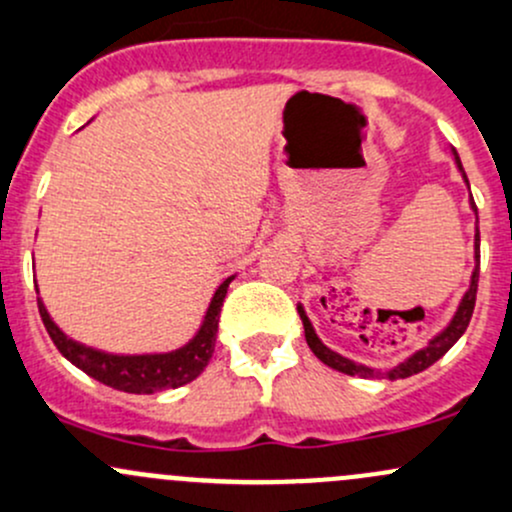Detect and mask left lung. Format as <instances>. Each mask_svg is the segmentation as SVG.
<instances>
[{"instance_id":"8db88e82","label":"left lung","mask_w":512,"mask_h":512,"mask_svg":"<svg viewBox=\"0 0 512 512\" xmlns=\"http://www.w3.org/2000/svg\"><path fill=\"white\" fill-rule=\"evenodd\" d=\"M456 164H459V169H461V159H459V157H456ZM461 171H464V169H461ZM464 179H466V174H464ZM466 184H469V179H466ZM471 201H473V198H471ZM473 211H476V203H473ZM478 265H481V235H478V230H476V270H473L471 287H469V292L464 294V299H461L459 311H456V316H454V319H451V324L446 326L444 331H441L439 336L434 338L432 343H429L427 348H422V351H417V353L412 355L410 360H405V363L397 365V368L387 370V373H378V370H370V368H365V365H355L353 360L343 358V355L333 353L331 348H326L324 343H321L319 338H316L314 328H311L309 319H306L304 309H301V306H299V316H301V321H304L306 343H309L311 353H314L316 358L321 360V363H326L328 368H333V370H341V373H346V375H360V378H390V380H400V378H410V375H414V373H422V370H427L429 365L437 363L441 355L449 351V348L454 346V343L459 341L461 336H464L466 326H469V321H471V316H473V306H476Z\"/></svg>"}]
</instances>
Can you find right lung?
<instances>
[{"mask_svg":"<svg viewBox=\"0 0 512 512\" xmlns=\"http://www.w3.org/2000/svg\"><path fill=\"white\" fill-rule=\"evenodd\" d=\"M235 277H228L218 289H215L211 306L206 311L201 331L186 343L184 348L171 353H152V355H112L95 351V348L75 343L66 333L61 331L48 316L46 306L39 299V314L43 326H46L48 336L56 343V348L66 355L68 360L88 373L90 378L100 380L102 385L115 387V390L132 392V395H152V392L171 390V387H181L191 380H196L203 373V368L211 360L215 348V333H218L220 306H223L225 294H228V284Z\"/></svg>","mask_w":512,"mask_h":512,"instance_id":"right-lung-1","label":"right lung"}]
</instances>
